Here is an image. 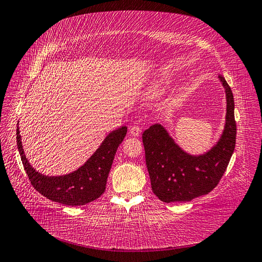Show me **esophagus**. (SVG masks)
I'll use <instances>...</instances> for the list:
<instances>
[{
	"mask_svg": "<svg viewBox=\"0 0 262 262\" xmlns=\"http://www.w3.org/2000/svg\"><path fill=\"white\" fill-rule=\"evenodd\" d=\"M130 135L132 136H140V134H141V127L138 126V125H133L132 127H130Z\"/></svg>",
	"mask_w": 262,
	"mask_h": 262,
	"instance_id": "1",
	"label": "esophagus"
}]
</instances>
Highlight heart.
Masks as SVG:
<instances>
[{"instance_id":"b5f03b06","label":"heart","mask_w":262,"mask_h":262,"mask_svg":"<svg viewBox=\"0 0 262 262\" xmlns=\"http://www.w3.org/2000/svg\"><path fill=\"white\" fill-rule=\"evenodd\" d=\"M161 83H163V82H161ZM159 86H160V84H158V85H157V88H159Z\"/></svg>"}]
</instances>
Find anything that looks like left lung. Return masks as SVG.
<instances>
[{
  "label": "left lung",
  "instance_id": "left-lung-1",
  "mask_svg": "<svg viewBox=\"0 0 262 262\" xmlns=\"http://www.w3.org/2000/svg\"><path fill=\"white\" fill-rule=\"evenodd\" d=\"M226 92V122L216 145L203 155H190L177 145L164 128L155 124L144 130L145 160L155 196L164 203L190 202L219 185L235 147L234 98L230 85L219 76Z\"/></svg>",
  "mask_w": 262,
  "mask_h": 262
}]
</instances>
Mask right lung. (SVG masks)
Wrapping results in <instances>:
<instances>
[{"mask_svg":"<svg viewBox=\"0 0 262 262\" xmlns=\"http://www.w3.org/2000/svg\"><path fill=\"white\" fill-rule=\"evenodd\" d=\"M126 133V126L111 132L81 168L70 174L59 177L41 174L32 168L22 148L19 128L16 129V145L31 185L39 193L52 202L68 206H81L93 202L104 192L115 154L124 141Z\"/></svg>","mask_w":262,"mask_h":262,"instance_id":"obj_1","label":"right lung"}]
</instances>
